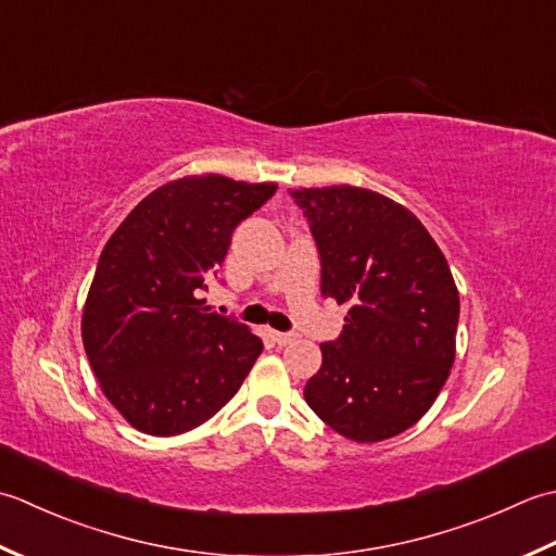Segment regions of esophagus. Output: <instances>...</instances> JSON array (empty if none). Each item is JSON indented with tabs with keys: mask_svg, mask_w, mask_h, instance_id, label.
Here are the masks:
<instances>
[{
	"mask_svg": "<svg viewBox=\"0 0 556 556\" xmlns=\"http://www.w3.org/2000/svg\"><path fill=\"white\" fill-rule=\"evenodd\" d=\"M270 341L276 345H290L294 341L292 333H282V331H270Z\"/></svg>",
	"mask_w": 556,
	"mask_h": 556,
	"instance_id": "34e87169",
	"label": "esophagus"
}]
</instances>
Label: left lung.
<instances>
[{
    "mask_svg": "<svg viewBox=\"0 0 556 556\" xmlns=\"http://www.w3.org/2000/svg\"><path fill=\"white\" fill-rule=\"evenodd\" d=\"M321 258V294L350 304L304 401L362 444L405 432L432 407L456 357L458 290L415 215L377 191H290Z\"/></svg>",
    "mask_w": 556,
    "mask_h": 556,
    "instance_id": "8db88e82",
    "label": "left lung"
}]
</instances>
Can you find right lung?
<instances>
[{"mask_svg":"<svg viewBox=\"0 0 556 556\" xmlns=\"http://www.w3.org/2000/svg\"><path fill=\"white\" fill-rule=\"evenodd\" d=\"M220 175L169 182L136 206L98 258L81 336L124 420L153 437L189 432L220 410L262 355V338L203 307L237 225L276 194Z\"/></svg>","mask_w":556,"mask_h":556,"instance_id":"right-lung-1","label":"right lung"}]
</instances>
